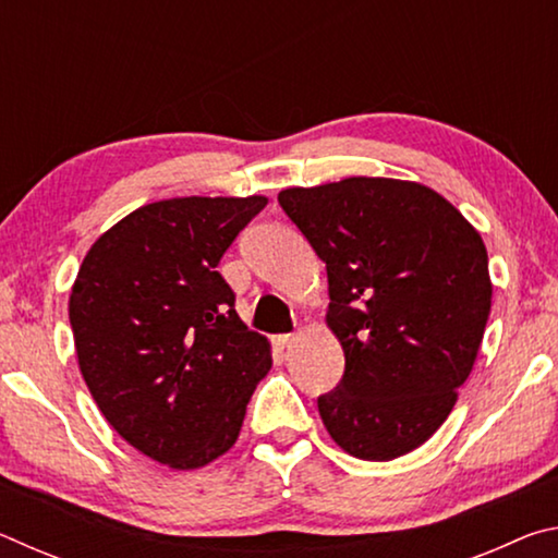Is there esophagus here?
<instances>
[{
	"instance_id": "esophagus-1",
	"label": "esophagus",
	"mask_w": 558,
	"mask_h": 558,
	"mask_svg": "<svg viewBox=\"0 0 558 558\" xmlns=\"http://www.w3.org/2000/svg\"><path fill=\"white\" fill-rule=\"evenodd\" d=\"M272 344H276L278 352H286V349L295 344V335H276L272 337Z\"/></svg>"
}]
</instances>
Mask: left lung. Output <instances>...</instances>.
I'll return each mask as SVG.
<instances>
[{"label":"left lung","instance_id":"obj_1","mask_svg":"<svg viewBox=\"0 0 558 558\" xmlns=\"http://www.w3.org/2000/svg\"><path fill=\"white\" fill-rule=\"evenodd\" d=\"M282 211L327 266V327L344 376L317 399L349 456L393 460L423 446L458 401L493 305L487 251L448 199L386 177L290 186Z\"/></svg>","mask_w":558,"mask_h":558}]
</instances>
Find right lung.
Listing matches in <instances>:
<instances>
[{
	"mask_svg": "<svg viewBox=\"0 0 558 558\" xmlns=\"http://www.w3.org/2000/svg\"><path fill=\"white\" fill-rule=\"evenodd\" d=\"M266 196H182L140 206L90 245L69 300L75 356L106 421L174 470L239 438L270 342L235 315L216 270Z\"/></svg>",
	"mask_w": 558,
	"mask_h": 558,
	"instance_id": "add662e5",
	"label": "right lung"
}]
</instances>
